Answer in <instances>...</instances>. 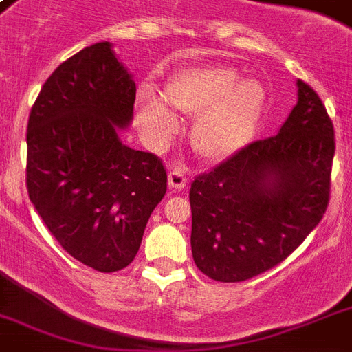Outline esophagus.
<instances>
[{"mask_svg":"<svg viewBox=\"0 0 352 352\" xmlns=\"http://www.w3.org/2000/svg\"><path fill=\"white\" fill-rule=\"evenodd\" d=\"M186 173H184V170H181V168H173V170L170 171V175H168V184H170L173 190H184L186 188Z\"/></svg>","mask_w":352,"mask_h":352,"instance_id":"1","label":"esophagus"}]
</instances>
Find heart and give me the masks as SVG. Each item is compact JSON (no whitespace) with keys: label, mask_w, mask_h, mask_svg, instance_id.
I'll return each mask as SVG.
<instances>
[{"label":"heart","mask_w":352,"mask_h":352,"mask_svg":"<svg viewBox=\"0 0 352 352\" xmlns=\"http://www.w3.org/2000/svg\"><path fill=\"white\" fill-rule=\"evenodd\" d=\"M166 102L151 87L137 95L138 122L149 137L166 142L177 131L175 113L197 115L192 146L199 157L223 160L250 142L261 115L265 91L256 80H239L237 71L221 65L182 69L164 87Z\"/></svg>","instance_id":"heart-1"}]
</instances>
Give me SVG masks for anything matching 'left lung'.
I'll list each match as a JSON object with an SVG mask.
<instances>
[{
    "label": "left lung",
    "instance_id": "left-lung-1",
    "mask_svg": "<svg viewBox=\"0 0 352 352\" xmlns=\"http://www.w3.org/2000/svg\"><path fill=\"white\" fill-rule=\"evenodd\" d=\"M334 149L322 98L298 80V104L278 135L248 144L192 182L199 270L237 283L285 261L327 210Z\"/></svg>",
    "mask_w": 352,
    "mask_h": 352
}]
</instances>
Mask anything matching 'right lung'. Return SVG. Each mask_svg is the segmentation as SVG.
I'll return each mask as SVG.
<instances>
[{
	"mask_svg": "<svg viewBox=\"0 0 352 352\" xmlns=\"http://www.w3.org/2000/svg\"><path fill=\"white\" fill-rule=\"evenodd\" d=\"M137 87L109 41L60 63L30 107L27 192L67 254L98 272L135 259L144 228L162 201V160L124 146Z\"/></svg>",
	"mask_w": 352,
	"mask_h": 352,
	"instance_id": "obj_1",
	"label": "right lung"
}]
</instances>
